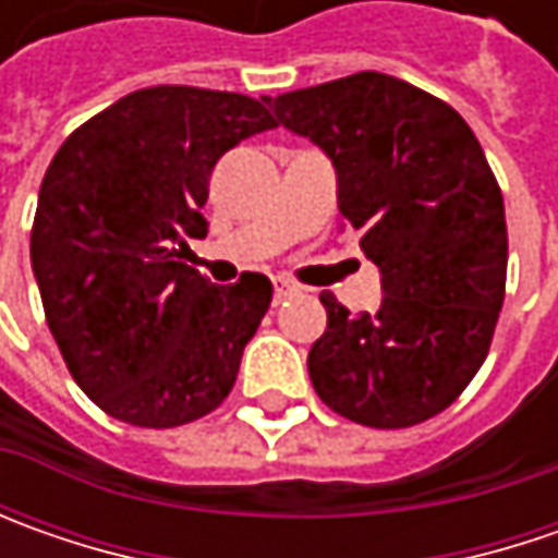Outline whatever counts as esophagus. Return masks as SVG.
I'll use <instances>...</instances> for the list:
<instances>
[{"label":"esophagus","mask_w":558,"mask_h":558,"mask_svg":"<svg viewBox=\"0 0 558 558\" xmlns=\"http://www.w3.org/2000/svg\"><path fill=\"white\" fill-rule=\"evenodd\" d=\"M291 294H298V286H294L291 279H286V276H276V279H272V298H276V304L291 298Z\"/></svg>","instance_id":"obj_1"}]
</instances>
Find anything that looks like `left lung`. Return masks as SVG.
I'll return each mask as SVG.
<instances>
[{
	"mask_svg": "<svg viewBox=\"0 0 558 558\" xmlns=\"http://www.w3.org/2000/svg\"><path fill=\"white\" fill-rule=\"evenodd\" d=\"M264 101L326 151L338 210L381 276L375 313L319 294L316 395L369 428L438 416L482 369L504 307V195L475 133L447 101L378 71Z\"/></svg>",
	"mask_w": 558,
	"mask_h": 558,
	"instance_id": "1",
	"label": "left lung"
}]
</instances>
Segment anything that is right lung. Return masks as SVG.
I'll list each match as a JSON object with an SVG mask.
<instances>
[{"mask_svg":"<svg viewBox=\"0 0 558 558\" xmlns=\"http://www.w3.org/2000/svg\"><path fill=\"white\" fill-rule=\"evenodd\" d=\"M269 126L257 98L151 86L86 120L49 163L33 276L68 369L108 416L173 428L232 391L272 286L264 272L214 286L180 257L207 235L217 161Z\"/></svg>","mask_w":558,"mask_h":558,"instance_id":"add662e5","label":"right lung"}]
</instances>
